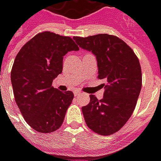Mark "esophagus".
<instances>
[{"mask_svg":"<svg viewBox=\"0 0 161 161\" xmlns=\"http://www.w3.org/2000/svg\"><path fill=\"white\" fill-rule=\"evenodd\" d=\"M73 93H74V96H75V97H77V96H78V95L82 94L80 91H77V90H75V91H73Z\"/></svg>","mask_w":161,"mask_h":161,"instance_id":"obj_1","label":"esophagus"}]
</instances>
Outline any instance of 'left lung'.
Segmentation results:
<instances>
[{
	"mask_svg": "<svg viewBox=\"0 0 161 161\" xmlns=\"http://www.w3.org/2000/svg\"><path fill=\"white\" fill-rule=\"evenodd\" d=\"M73 39L81 48L96 56L98 78L104 81L103 98L98 100L91 95L90 103L82 108L85 122L98 135H112L124 126L136 106L142 84L138 58L114 35L101 33Z\"/></svg>",
	"mask_w": 161,
	"mask_h": 161,
	"instance_id": "1",
	"label": "left lung"
}]
</instances>
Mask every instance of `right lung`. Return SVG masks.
Masks as SVG:
<instances>
[{
	"label": "right lung",
	"instance_id": "1",
	"mask_svg": "<svg viewBox=\"0 0 161 161\" xmlns=\"http://www.w3.org/2000/svg\"><path fill=\"white\" fill-rule=\"evenodd\" d=\"M78 50L70 37L43 32L26 42L17 54L11 70L14 99L23 118L37 132H54L63 123L74 95L52 84L62 72L64 56Z\"/></svg>",
	"mask_w": 161,
	"mask_h": 161
}]
</instances>
